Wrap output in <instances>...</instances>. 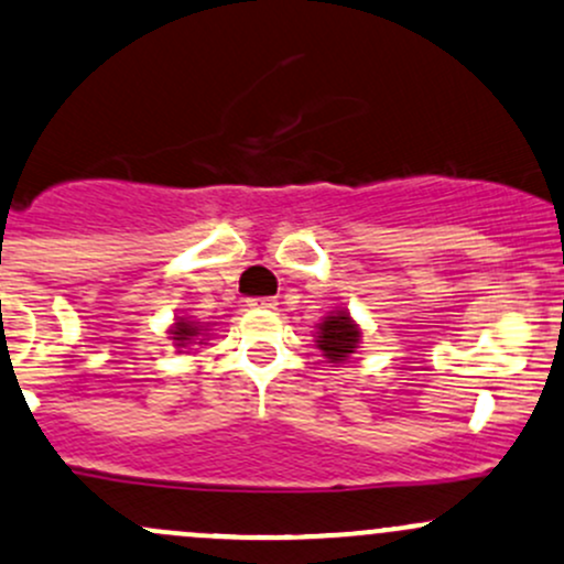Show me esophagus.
<instances>
[{
  "label": "esophagus",
  "mask_w": 564,
  "mask_h": 564,
  "mask_svg": "<svg viewBox=\"0 0 564 564\" xmlns=\"http://www.w3.org/2000/svg\"><path fill=\"white\" fill-rule=\"evenodd\" d=\"M275 296H257V300H249V307H262V311H275Z\"/></svg>",
  "instance_id": "1"
}]
</instances>
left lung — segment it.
<instances>
[{
  "mask_svg": "<svg viewBox=\"0 0 564 564\" xmlns=\"http://www.w3.org/2000/svg\"><path fill=\"white\" fill-rule=\"evenodd\" d=\"M315 348L329 358V364H343L356 352L361 343V326L350 318V313L334 311L315 326Z\"/></svg>",
  "mask_w": 564,
  "mask_h": 564,
  "instance_id": "1",
  "label": "left lung"
}]
</instances>
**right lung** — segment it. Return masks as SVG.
I'll use <instances>...</instances> for the list:
<instances>
[{"label": "right lung", "instance_id": "right-lung-1", "mask_svg": "<svg viewBox=\"0 0 564 564\" xmlns=\"http://www.w3.org/2000/svg\"><path fill=\"white\" fill-rule=\"evenodd\" d=\"M173 345H176L178 352L182 350H189V345H195V339H208V326H203L200 321H192V318H184V315H178L176 321H173V326L169 329Z\"/></svg>", "mask_w": 564, "mask_h": 564}]
</instances>
